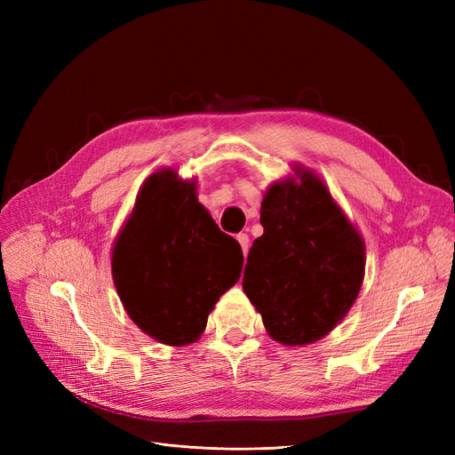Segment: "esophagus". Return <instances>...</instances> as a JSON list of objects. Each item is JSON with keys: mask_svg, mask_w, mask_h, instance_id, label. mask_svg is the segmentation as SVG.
Here are the masks:
<instances>
[{"mask_svg": "<svg viewBox=\"0 0 455 455\" xmlns=\"http://www.w3.org/2000/svg\"><path fill=\"white\" fill-rule=\"evenodd\" d=\"M237 241H239V244H241V249H243V254H244V256H246V254H249V246H251L249 235H246V233H239V235H237Z\"/></svg>", "mask_w": 455, "mask_h": 455, "instance_id": "esophagus-1", "label": "esophagus"}]
</instances>
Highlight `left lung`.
<instances>
[{
	"mask_svg": "<svg viewBox=\"0 0 455 455\" xmlns=\"http://www.w3.org/2000/svg\"><path fill=\"white\" fill-rule=\"evenodd\" d=\"M261 199L264 235L246 258L243 291L266 332L283 346H309L343 321L361 292L364 239L319 174L294 163Z\"/></svg>",
	"mask_w": 455,
	"mask_h": 455,
	"instance_id": "1",
	"label": "left lung"
}]
</instances>
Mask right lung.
Masks as SVG:
<instances>
[{
	"instance_id": "add662e5",
	"label": "right lung",
	"mask_w": 455,
	"mask_h": 455,
	"mask_svg": "<svg viewBox=\"0 0 455 455\" xmlns=\"http://www.w3.org/2000/svg\"><path fill=\"white\" fill-rule=\"evenodd\" d=\"M241 269V244L199 203L197 182L174 169L148 176L112 249L114 284L131 321L164 346L196 343Z\"/></svg>"
}]
</instances>
